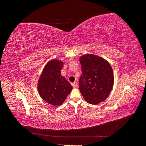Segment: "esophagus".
Segmentation results:
<instances>
[{
  "mask_svg": "<svg viewBox=\"0 0 146 146\" xmlns=\"http://www.w3.org/2000/svg\"><path fill=\"white\" fill-rule=\"evenodd\" d=\"M72 86H73L74 88H76V87H77V86H78V84H77V83L76 82H74L73 83H72Z\"/></svg>",
  "mask_w": 146,
  "mask_h": 146,
  "instance_id": "esophagus-1",
  "label": "esophagus"
}]
</instances>
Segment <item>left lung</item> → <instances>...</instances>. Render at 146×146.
Instances as JSON below:
<instances>
[{"label": "left lung", "mask_w": 146, "mask_h": 146, "mask_svg": "<svg viewBox=\"0 0 146 146\" xmlns=\"http://www.w3.org/2000/svg\"><path fill=\"white\" fill-rule=\"evenodd\" d=\"M79 60L82 71L79 90L88 103L98 105L108 98L113 88L111 66L107 60L93 54L84 55Z\"/></svg>", "instance_id": "obj_1"}]
</instances>
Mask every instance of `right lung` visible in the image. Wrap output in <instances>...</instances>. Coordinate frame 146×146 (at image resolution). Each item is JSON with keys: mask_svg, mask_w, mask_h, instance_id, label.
Wrapping results in <instances>:
<instances>
[{"mask_svg": "<svg viewBox=\"0 0 146 146\" xmlns=\"http://www.w3.org/2000/svg\"><path fill=\"white\" fill-rule=\"evenodd\" d=\"M63 62L52 60L46 64L38 80V90L41 98L54 106L62 104L72 89L61 75Z\"/></svg>", "mask_w": 146, "mask_h": 146, "instance_id": "add662e5", "label": "right lung"}]
</instances>
